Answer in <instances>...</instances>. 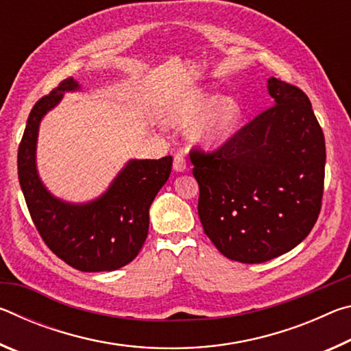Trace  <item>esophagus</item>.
Segmentation results:
<instances>
[{
	"mask_svg": "<svg viewBox=\"0 0 351 351\" xmlns=\"http://www.w3.org/2000/svg\"><path fill=\"white\" fill-rule=\"evenodd\" d=\"M173 169L176 171H184L187 169V161L186 158H184V154L181 153H176L175 158H173Z\"/></svg>",
	"mask_w": 351,
	"mask_h": 351,
	"instance_id": "obj_1",
	"label": "esophagus"
}]
</instances>
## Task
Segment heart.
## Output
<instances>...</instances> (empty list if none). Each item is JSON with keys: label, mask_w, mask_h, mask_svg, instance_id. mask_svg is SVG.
<instances>
[{"label": "heart", "mask_w": 351, "mask_h": 351, "mask_svg": "<svg viewBox=\"0 0 351 351\" xmlns=\"http://www.w3.org/2000/svg\"><path fill=\"white\" fill-rule=\"evenodd\" d=\"M204 106L206 99L203 96L193 97L190 102L181 106V108L170 117V122L173 123V125H189L195 114L203 110ZM237 117H239L237 106L230 102H221L206 116L203 122L199 123L197 132H195V136L206 142L223 141L228 138L230 132H232Z\"/></svg>", "instance_id": "obj_1"}]
</instances>
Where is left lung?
<instances>
[{
    "mask_svg": "<svg viewBox=\"0 0 351 351\" xmlns=\"http://www.w3.org/2000/svg\"><path fill=\"white\" fill-rule=\"evenodd\" d=\"M274 105L212 152L193 147L204 234L224 257L263 263L304 241L324 197L325 138L306 94L271 77Z\"/></svg>",
    "mask_w": 351,
    "mask_h": 351,
    "instance_id": "8db88e82",
    "label": "left lung"
}]
</instances>
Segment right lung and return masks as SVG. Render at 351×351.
<instances>
[{
	"label": "right lung",
	"instance_id": "1",
	"mask_svg": "<svg viewBox=\"0 0 351 351\" xmlns=\"http://www.w3.org/2000/svg\"><path fill=\"white\" fill-rule=\"evenodd\" d=\"M77 88V82L66 79L34 105L19 147V180L35 228L58 258L83 272L114 271L128 265L144 245L148 209L167 182L173 159L130 161L108 192L93 203L66 204L51 197L35 169L38 123L64 91Z\"/></svg>",
	"mask_w": 351,
	"mask_h": 351
}]
</instances>
